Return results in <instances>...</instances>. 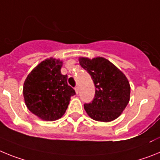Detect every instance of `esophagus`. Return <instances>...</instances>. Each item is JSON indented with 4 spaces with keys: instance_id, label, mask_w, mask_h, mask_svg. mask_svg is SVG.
Segmentation results:
<instances>
[{
    "instance_id": "34e87169",
    "label": "esophagus",
    "mask_w": 160,
    "mask_h": 160,
    "mask_svg": "<svg viewBox=\"0 0 160 160\" xmlns=\"http://www.w3.org/2000/svg\"><path fill=\"white\" fill-rule=\"evenodd\" d=\"M75 90H76V94H78L79 92H80V88H79L78 86H76V88H75Z\"/></svg>"
}]
</instances>
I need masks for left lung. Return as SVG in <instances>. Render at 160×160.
Masks as SVG:
<instances>
[{
    "instance_id": "8db88e82",
    "label": "left lung",
    "mask_w": 160,
    "mask_h": 160,
    "mask_svg": "<svg viewBox=\"0 0 160 160\" xmlns=\"http://www.w3.org/2000/svg\"><path fill=\"white\" fill-rule=\"evenodd\" d=\"M80 64L91 76L96 87L92 101L84 105L86 113L99 122L118 118L130 101V86L126 76L102 57L80 58Z\"/></svg>"
}]
</instances>
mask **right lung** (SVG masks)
I'll return each instance as SVG.
<instances>
[{
  "mask_svg": "<svg viewBox=\"0 0 160 160\" xmlns=\"http://www.w3.org/2000/svg\"><path fill=\"white\" fill-rule=\"evenodd\" d=\"M63 62L46 59L28 75L23 96L29 110L42 120L55 121L64 114L71 97L76 94L68 84V76L61 74Z\"/></svg>",
  "mask_w": 160,
  "mask_h": 160,
  "instance_id": "right-lung-1",
  "label": "right lung"
}]
</instances>
